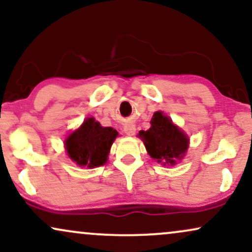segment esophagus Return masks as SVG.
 <instances>
[{
  "mask_svg": "<svg viewBox=\"0 0 252 252\" xmlns=\"http://www.w3.org/2000/svg\"><path fill=\"white\" fill-rule=\"evenodd\" d=\"M123 130H124V132L126 133V135L132 136L133 133L136 132V126H135V124H132V123H126V126H124Z\"/></svg>",
  "mask_w": 252,
  "mask_h": 252,
  "instance_id": "esophagus-1",
  "label": "esophagus"
}]
</instances>
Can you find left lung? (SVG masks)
<instances>
[{
	"mask_svg": "<svg viewBox=\"0 0 252 252\" xmlns=\"http://www.w3.org/2000/svg\"><path fill=\"white\" fill-rule=\"evenodd\" d=\"M151 158L158 163L174 165L184 157L189 148V138L172 123L170 117L157 111L151 120V128L139 131Z\"/></svg>",
	"mask_w": 252,
	"mask_h": 252,
	"instance_id": "1",
	"label": "left lung"
}]
</instances>
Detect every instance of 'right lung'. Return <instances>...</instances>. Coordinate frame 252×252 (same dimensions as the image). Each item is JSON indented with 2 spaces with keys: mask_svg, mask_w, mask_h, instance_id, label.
Instances as JSON below:
<instances>
[{
  "mask_svg": "<svg viewBox=\"0 0 252 252\" xmlns=\"http://www.w3.org/2000/svg\"><path fill=\"white\" fill-rule=\"evenodd\" d=\"M119 132L103 128L93 117L87 119L76 131L66 139L69 158L80 166L96 167L107 161L109 150Z\"/></svg>",
  "mask_w": 252,
  "mask_h": 252,
  "instance_id": "1",
  "label": "right lung"
}]
</instances>
